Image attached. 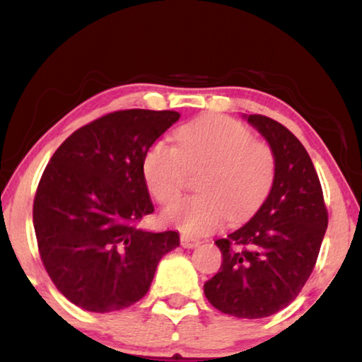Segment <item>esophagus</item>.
I'll return each instance as SVG.
<instances>
[{"label":"esophagus","mask_w":362,"mask_h":362,"mask_svg":"<svg viewBox=\"0 0 362 362\" xmlns=\"http://www.w3.org/2000/svg\"><path fill=\"white\" fill-rule=\"evenodd\" d=\"M200 244L199 239L192 238V236H186V235H181V246L185 249H194L197 247Z\"/></svg>","instance_id":"34e87169"}]
</instances>
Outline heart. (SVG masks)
Wrapping results in <instances>:
<instances>
[{"instance_id":"1","label":"heart","mask_w":362,"mask_h":362,"mask_svg":"<svg viewBox=\"0 0 362 362\" xmlns=\"http://www.w3.org/2000/svg\"><path fill=\"white\" fill-rule=\"evenodd\" d=\"M176 146L155 141L147 148L142 173L158 204L180 196L187 171L204 170L197 182L202 194L176 200L163 212L165 223L189 236L209 235L228 221L251 215L275 180V155L252 131L228 116H204L181 126Z\"/></svg>"}]
</instances>
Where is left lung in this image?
I'll use <instances>...</instances> for the list:
<instances>
[{"instance_id": "obj_1", "label": "left lung", "mask_w": 362, "mask_h": 362, "mask_svg": "<svg viewBox=\"0 0 362 362\" xmlns=\"http://www.w3.org/2000/svg\"><path fill=\"white\" fill-rule=\"evenodd\" d=\"M275 155L269 197L251 220L216 239L223 262L204 293L220 313L262 319L293 303L313 274L329 214L309 153L278 121L249 115Z\"/></svg>"}]
</instances>
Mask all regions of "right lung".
<instances>
[{"label":"right lung","instance_id":"right-lung-1","mask_svg":"<svg viewBox=\"0 0 362 362\" xmlns=\"http://www.w3.org/2000/svg\"><path fill=\"white\" fill-rule=\"evenodd\" d=\"M176 111L121 110L79 127L49 158L33 199L38 252L58 291L90 313L146 296L176 231L139 230L153 212L144 155Z\"/></svg>","mask_w":362,"mask_h":362}]
</instances>
